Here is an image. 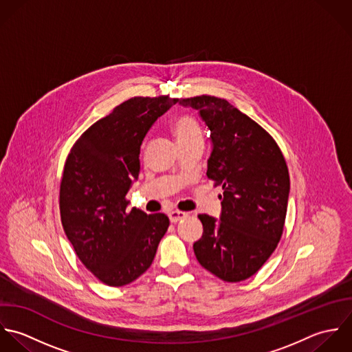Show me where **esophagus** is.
Wrapping results in <instances>:
<instances>
[{
    "mask_svg": "<svg viewBox=\"0 0 352 352\" xmlns=\"http://www.w3.org/2000/svg\"><path fill=\"white\" fill-rule=\"evenodd\" d=\"M186 216H188V212L178 211V210H174V211H171L168 213V217H170L171 223H177V221L185 219Z\"/></svg>",
    "mask_w": 352,
    "mask_h": 352,
    "instance_id": "1",
    "label": "esophagus"
}]
</instances>
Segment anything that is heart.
Wrapping results in <instances>:
<instances>
[{
  "label": "heart",
  "instance_id": "b5f03b06",
  "mask_svg": "<svg viewBox=\"0 0 352 352\" xmlns=\"http://www.w3.org/2000/svg\"><path fill=\"white\" fill-rule=\"evenodd\" d=\"M170 128L178 145L193 141H203L200 124L196 120V117L189 113H182L174 117Z\"/></svg>",
  "mask_w": 352,
  "mask_h": 352
}]
</instances>
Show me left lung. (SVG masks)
<instances>
[{"mask_svg": "<svg viewBox=\"0 0 352 352\" xmlns=\"http://www.w3.org/2000/svg\"><path fill=\"white\" fill-rule=\"evenodd\" d=\"M179 103L199 110L211 131L207 175L223 189L220 220L199 214L196 258L221 280L249 279L280 241L289 193L285 159L274 138L226 99L201 95Z\"/></svg>", "mask_w": 352, "mask_h": 352, "instance_id": "obj_1", "label": "left lung"}]
</instances>
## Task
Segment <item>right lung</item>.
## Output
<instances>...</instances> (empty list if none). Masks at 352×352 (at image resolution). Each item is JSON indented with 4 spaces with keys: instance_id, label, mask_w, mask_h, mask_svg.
<instances>
[{
    "instance_id": "add662e5",
    "label": "right lung",
    "mask_w": 352,
    "mask_h": 352,
    "mask_svg": "<svg viewBox=\"0 0 352 352\" xmlns=\"http://www.w3.org/2000/svg\"><path fill=\"white\" fill-rule=\"evenodd\" d=\"M178 99L135 96L91 125L72 146L60 185L64 231L96 279L126 285L152 264L170 220L128 208L140 173V145L152 124Z\"/></svg>"
}]
</instances>
